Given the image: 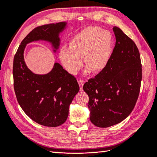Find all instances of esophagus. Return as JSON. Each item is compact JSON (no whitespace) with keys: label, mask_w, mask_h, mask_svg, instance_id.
Segmentation results:
<instances>
[{"label":"esophagus","mask_w":157,"mask_h":157,"mask_svg":"<svg viewBox=\"0 0 157 157\" xmlns=\"http://www.w3.org/2000/svg\"><path fill=\"white\" fill-rule=\"evenodd\" d=\"M78 84H79V86H80V90L82 91V90H83L82 86H83V85H84V81H81V80H80V81H78Z\"/></svg>","instance_id":"esophagus-1"}]
</instances>
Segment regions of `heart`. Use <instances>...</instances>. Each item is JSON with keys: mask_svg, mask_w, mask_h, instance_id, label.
<instances>
[{"mask_svg": "<svg viewBox=\"0 0 157 157\" xmlns=\"http://www.w3.org/2000/svg\"><path fill=\"white\" fill-rule=\"evenodd\" d=\"M112 50V36L99 27H89L76 34L69 43V48L62 47L59 57L64 68L71 75L77 74L85 57L86 72H100L106 68Z\"/></svg>", "mask_w": 157, "mask_h": 157, "instance_id": "heart-1", "label": "heart"}]
</instances>
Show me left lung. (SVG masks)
Segmentation results:
<instances>
[{
    "label": "left lung",
    "mask_w": 157,
    "mask_h": 157,
    "mask_svg": "<svg viewBox=\"0 0 157 157\" xmlns=\"http://www.w3.org/2000/svg\"><path fill=\"white\" fill-rule=\"evenodd\" d=\"M116 46L106 68L85 83L89 95L90 120L99 128L118 123L131 113L137 101L142 81V64L136 45L113 27Z\"/></svg>",
    "instance_id": "8db88e82"
}]
</instances>
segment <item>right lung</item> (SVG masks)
Here are the masks:
<instances>
[{
  "instance_id": "obj_1",
  "label": "right lung",
  "mask_w": 157,
  "mask_h": 157,
  "mask_svg": "<svg viewBox=\"0 0 157 157\" xmlns=\"http://www.w3.org/2000/svg\"><path fill=\"white\" fill-rule=\"evenodd\" d=\"M67 25L60 22L35 28L21 41L14 57L13 74L17 101L31 120L48 127L59 126L67 120L69 106L79 86L75 76L57 62L46 75L31 72L24 60V50L27 44L41 40L50 43L56 52L60 45L59 36Z\"/></svg>"
}]
</instances>
